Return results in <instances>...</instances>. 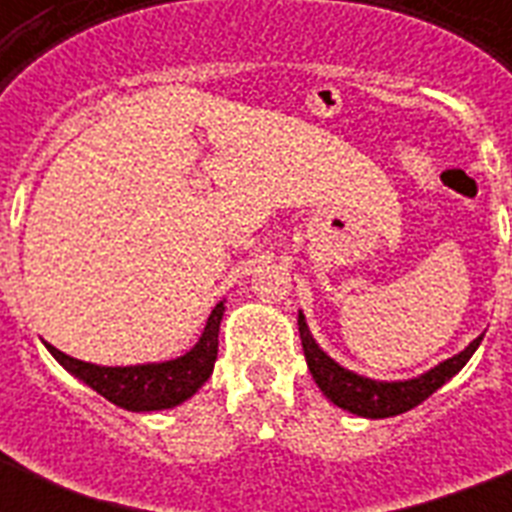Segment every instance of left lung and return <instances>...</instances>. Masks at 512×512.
Instances as JSON below:
<instances>
[{"mask_svg":"<svg viewBox=\"0 0 512 512\" xmlns=\"http://www.w3.org/2000/svg\"><path fill=\"white\" fill-rule=\"evenodd\" d=\"M297 327H300V340H303L305 361L311 369L313 380L321 388V393L337 404L340 409L358 417H369V420H382V417H396L417 404H422L425 398L433 396L444 382H449L454 374L460 372L462 366L468 364L470 356L476 353L484 335L476 337L468 348L457 353V356L446 358L444 364L433 366L430 372L414 377V380H398V382H380L361 377L356 372H348L345 366H340L335 358H329L324 350L319 348V342L311 337V329L305 324V316H297Z\"/></svg>","mask_w":512,"mask_h":512,"instance_id":"left-lung-1","label":"left lung"}]
</instances>
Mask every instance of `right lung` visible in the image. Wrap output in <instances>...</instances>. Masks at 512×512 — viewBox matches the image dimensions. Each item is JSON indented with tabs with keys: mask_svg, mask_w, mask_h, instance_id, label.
Here are the masks:
<instances>
[{
	"mask_svg": "<svg viewBox=\"0 0 512 512\" xmlns=\"http://www.w3.org/2000/svg\"><path fill=\"white\" fill-rule=\"evenodd\" d=\"M225 305L217 303L207 319V327L201 332L199 342L185 356L162 361V364H138V366H98L66 356L63 350L47 345L55 361L63 369L74 374L76 380L98 390L100 396L111 404L122 406L127 412H156V409H172L191 398L196 390L209 380L217 358V332L223 321Z\"/></svg>",
	"mask_w": 512,
	"mask_h": 512,
	"instance_id": "1",
	"label": "right lung"
}]
</instances>
